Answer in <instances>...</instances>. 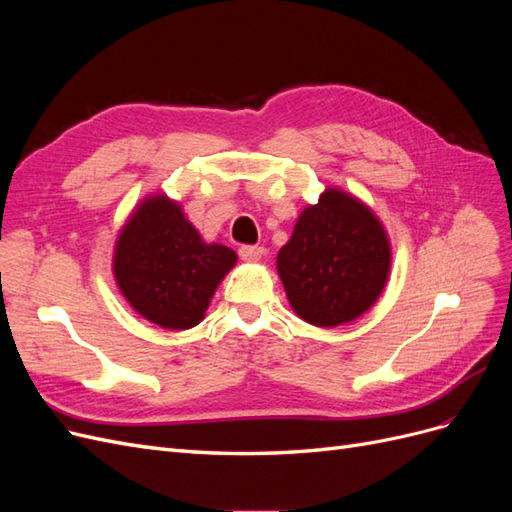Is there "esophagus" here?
<instances>
[{
	"mask_svg": "<svg viewBox=\"0 0 512 512\" xmlns=\"http://www.w3.org/2000/svg\"><path fill=\"white\" fill-rule=\"evenodd\" d=\"M262 254H265V250H262L260 245H241L239 247V256L241 260H247V262H256L262 258Z\"/></svg>",
	"mask_w": 512,
	"mask_h": 512,
	"instance_id": "obj_1",
	"label": "esophagus"
}]
</instances>
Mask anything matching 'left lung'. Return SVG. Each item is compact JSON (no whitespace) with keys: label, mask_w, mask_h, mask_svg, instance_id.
Returning a JSON list of instances; mask_svg holds the SVG:
<instances>
[{"label":"left lung","mask_w":512,"mask_h":512,"mask_svg":"<svg viewBox=\"0 0 512 512\" xmlns=\"http://www.w3.org/2000/svg\"><path fill=\"white\" fill-rule=\"evenodd\" d=\"M391 269L382 224L359 200L327 190L277 254L288 301L316 327H337L376 303Z\"/></svg>","instance_id":"left-lung-1"}]
</instances>
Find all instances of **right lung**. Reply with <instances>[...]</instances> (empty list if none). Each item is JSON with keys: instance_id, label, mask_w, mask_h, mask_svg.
Segmentation results:
<instances>
[{"instance_id": "1", "label": "right lung", "mask_w": 512, "mask_h": 512, "mask_svg": "<svg viewBox=\"0 0 512 512\" xmlns=\"http://www.w3.org/2000/svg\"><path fill=\"white\" fill-rule=\"evenodd\" d=\"M235 262L230 247L200 239L179 205L153 196L121 230L113 271L138 314L183 331L203 320L215 288Z\"/></svg>"}]
</instances>
